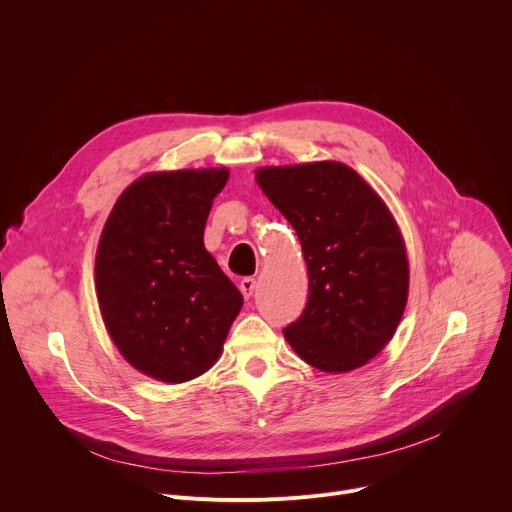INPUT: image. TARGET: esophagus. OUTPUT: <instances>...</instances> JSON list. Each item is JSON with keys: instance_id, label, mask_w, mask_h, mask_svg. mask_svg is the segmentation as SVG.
Returning a JSON list of instances; mask_svg holds the SVG:
<instances>
[{"instance_id": "1", "label": "esophagus", "mask_w": 512, "mask_h": 512, "mask_svg": "<svg viewBox=\"0 0 512 512\" xmlns=\"http://www.w3.org/2000/svg\"><path fill=\"white\" fill-rule=\"evenodd\" d=\"M239 289H241V294L245 296V300H249L253 296V291H255V279L253 277H243L239 281Z\"/></svg>"}]
</instances>
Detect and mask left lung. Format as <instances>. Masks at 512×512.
<instances>
[{
  "instance_id": "left-lung-1",
  "label": "left lung",
  "mask_w": 512,
  "mask_h": 512,
  "mask_svg": "<svg viewBox=\"0 0 512 512\" xmlns=\"http://www.w3.org/2000/svg\"><path fill=\"white\" fill-rule=\"evenodd\" d=\"M255 180L296 229L310 296L285 340L312 367L348 373L393 338L409 291L405 243L381 196L340 162L259 168Z\"/></svg>"
}]
</instances>
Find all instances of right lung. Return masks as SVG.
I'll return each instance as SVG.
<instances>
[{"instance_id": "right-lung-1", "label": "right lung", "mask_w": 512, "mask_h": 512, "mask_svg": "<svg viewBox=\"0 0 512 512\" xmlns=\"http://www.w3.org/2000/svg\"><path fill=\"white\" fill-rule=\"evenodd\" d=\"M227 180V168L145 174L117 198L101 233L95 285L107 332L152 379L206 373L241 312V291L204 249Z\"/></svg>"}]
</instances>
